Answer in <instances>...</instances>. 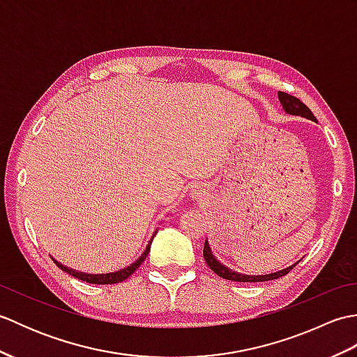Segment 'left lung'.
<instances>
[{
  "mask_svg": "<svg viewBox=\"0 0 357 357\" xmlns=\"http://www.w3.org/2000/svg\"><path fill=\"white\" fill-rule=\"evenodd\" d=\"M278 96H279L280 104H282V109L285 110V113H288V115L302 116V118L316 121L312 110H310L307 105L302 102L301 100H298V98H294V96L288 95V93H284V92H279ZM204 259H206L208 267L213 270L218 276H221L222 279L236 280V282H264V280H273V279L282 278L293 267H296V264L299 262V261L294 262L293 265H290V267H287L284 270H279V271H275V273H270V275H257V276L256 275H244V273L234 271V270H231L229 267H225L224 264L219 262L216 257H215L213 252H211V248H210V244H208L207 239H206V244H204Z\"/></svg>",
  "mask_w": 357,
  "mask_h": 357,
  "instance_id": "left-lung-1",
  "label": "left lung"
}]
</instances>
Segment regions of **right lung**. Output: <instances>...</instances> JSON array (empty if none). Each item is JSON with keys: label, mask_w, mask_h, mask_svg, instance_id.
<instances>
[{"label": "right lung", "mask_w": 357, "mask_h": 357, "mask_svg": "<svg viewBox=\"0 0 357 357\" xmlns=\"http://www.w3.org/2000/svg\"><path fill=\"white\" fill-rule=\"evenodd\" d=\"M158 231L153 233V236H151V239L149 241V244L146 247V250H144V253L136 259L133 264L128 265V267L126 268H121L118 271H113V273H104V275H90V273H82V271H78V270H73L70 267H66V265H63L61 262H58L55 257H52L53 262H55L58 265V268H61L63 271L69 273L70 276L77 278L79 280H84V282H89V284H100V285H104V284H118V282H123V280H126L128 276H132L133 273L138 270L139 265L144 262V259H146L149 252H150V245H151V241H153L155 234Z\"/></svg>", "instance_id": "obj_1"}]
</instances>
